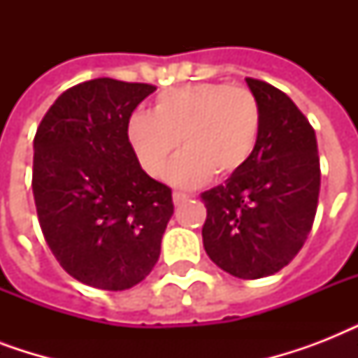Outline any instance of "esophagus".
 Returning a JSON list of instances; mask_svg holds the SVG:
<instances>
[{
	"label": "esophagus",
	"mask_w": 358,
	"mask_h": 358,
	"mask_svg": "<svg viewBox=\"0 0 358 358\" xmlns=\"http://www.w3.org/2000/svg\"><path fill=\"white\" fill-rule=\"evenodd\" d=\"M187 199H189V195H185V193H180V191H174L173 193V201L176 206H178V204H182L184 201H187Z\"/></svg>",
	"instance_id": "obj_1"
}]
</instances>
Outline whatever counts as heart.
I'll return each mask as SVG.
<instances>
[{
	"label": "heart",
	"instance_id": "heart-1",
	"mask_svg": "<svg viewBox=\"0 0 358 358\" xmlns=\"http://www.w3.org/2000/svg\"><path fill=\"white\" fill-rule=\"evenodd\" d=\"M260 103L247 89L227 83L176 87L156 98L154 109L135 111L126 124L128 143L145 173L169 171L176 187H196L210 176L224 178L241 169L260 134Z\"/></svg>",
	"mask_w": 358,
	"mask_h": 358
}]
</instances>
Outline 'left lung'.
<instances>
[{"instance_id": "1", "label": "left lung", "mask_w": 358, "mask_h": 358, "mask_svg": "<svg viewBox=\"0 0 358 358\" xmlns=\"http://www.w3.org/2000/svg\"><path fill=\"white\" fill-rule=\"evenodd\" d=\"M260 103L250 157L223 185L202 193V243L215 266L238 278H262L288 266L316 217L320 156L314 128L277 87L247 78Z\"/></svg>"}]
</instances>
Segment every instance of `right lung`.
<instances>
[{
    "label": "right lung",
    "instance_id": "1",
    "mask_svg": "<svg viewBox=\"0 0 358 358\" xmlns=\"http://www.w3.org/2000/svg\"><path fill=\"white\" fill-rule=\"evenodd\" d=\"M156 91L98 78L64 91L33 141V196L42 234L76 280L120 292L154 269L173 193L141 169L128 143L134 109Z\"/></svg>",
    "mask_w": 358,
    "mask_h": 358
}]
</instances>
